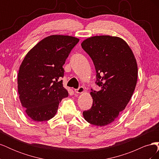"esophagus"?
Returning a JSON list of instances; mask_svg holds the SVG:
<instances>
[{"mask_svg": "<svg viewBox=\"0 0 159 159\" xmlns=\"http://www.w3.org/2000/svg\"><path fill=\"white\" fill-rule=\"evenodd\" d=\"M74 91L77 93H82L85 91V88L83 87V86H81V87H80L78 89H75Z\"/></svg>", "mask_w": 159, "mask_h": 159, "instance_id": "34e87169", "label": "esophagus"}]
</instances>
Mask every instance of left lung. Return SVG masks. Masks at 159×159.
<instances>
[{"label": "left lung", "instance_id": "1", "mask_svg": "<svg viewBox=\"0 0 159 159\" xmlns=\"http://www.w3.org/2000/svg\"><path fill=\"white\" fill-rule=\"evenodd\" d=\"M81 45L93 60L95 83L101 88L91 89L93 105L83 115L88 123L103 127L113 122L131 99L137 81V61L127 42L117 36L90 37Z\"/></svg>", "mask_w": 159, "mask_h": 159}]
</instances>
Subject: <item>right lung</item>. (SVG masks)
<instances>
[{"mask_svg": "<svg viewBox=\"0 0 159 159\" xmlns=\"http://www.w3.org/2000/svg\"><path fill=\"white\" fill-rule=\"evenodd\" d=\"M79 41L70 36H49L23 60L18 74V91L22 106L33 121L54 117L61 99L68 96L61 80L64 75L62 66Z\"/></svg>", "mask_w": 159, "mask_h": 159, "instance_id": "1", "label": "right lung"}]
</instances>
